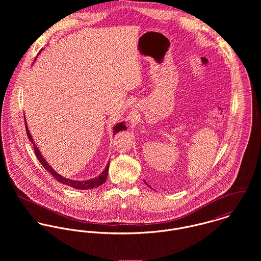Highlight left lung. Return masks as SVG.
<instances>
[{"mask_svg":"<svg viewBox=\"0 0 261 261\" xmlns=\"http://www.w3.org/2000/svg\"><path fill=\"white\" fill-rule=\"evenodd\" d=\"M145 183H146V185H148V183H147V182H146V181H145ZM148 186H149V185H148Z\"/></svg>","mask_w":261,"mask_h":261,"instance_id":"1","label":"left lung"}]
</instances>
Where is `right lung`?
<instances>
[{
    "instance_id": "obj_1",
    "label": "right lung",
    "mask_w": 261,
    "mask_h": 261,
    "mask_svg": "<svg viewBox=\"0 0 261 261\" xmlns=\"http://www.w3.org/2000/svg\"><path fill=\"white\" fill-rule=\"evenodd\" d=\"M36 60V59H35ZM24 118H25V126H26V132H27V136H28V139L30 140V142L33 144V148H34V151H35V154L38 158V160L40 161V163L42 164V166L45 168V170H47L59 183L61 184H64V185H67V186L72 187L74 189H78V190H89V189H93V188H96V187H99L100 185H102L106 181H107V178H108V174H109V168H110V162L108 163L106 169L102 171V173L98 176V177H95L93 179H90V180H85V181H75V180H70V179H67L61 175H59L55 170H53V168L45 161L43 154L41 153V151L39 150V149L29 132V128H28V125H27V121H26V117L24 115ZM126 129V126L124 125V122L121 121V122H118L116 123L112 130H113V135H115L116 133L118 132H121V130H125Z\"/></svg>"
}]
</instances>
